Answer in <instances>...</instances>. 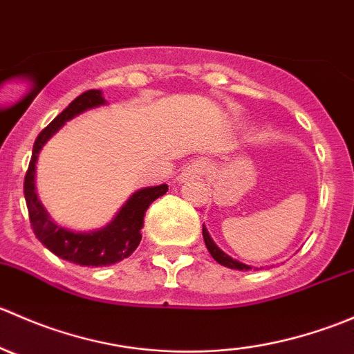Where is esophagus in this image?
<instances>
[{
	"label": "esophagus",
	"mask_w": 354,
	"mask_h": 354,
	"mask_svg": "<svg viewBox=\"0 0 354 354\" xmlns=\"http://www.w3.org/2000/svg\"><path fill=\"white\" fill-rule=\"evenodd\" d=\"M203 169H205V167H203V164L200 162V160L190 162L183 171H181V174L178 176V181H181V183H187V181L197 180L198 176H202L203 174Z\"/></svg>",
	"instance_id": "esophagus-1"
}]
</instances>
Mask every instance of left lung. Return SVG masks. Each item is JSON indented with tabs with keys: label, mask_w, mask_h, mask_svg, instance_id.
Listing matches in <instances>:
<instances>
[{
	"label": "left lung",
	"mask_w": 354,
	"mask_h": 354,
	"mask_svg": "<svg viewBox=\"0 0 354 354\" xmlns=\"http://www.w3.org/2000/svg\"><path fill=\"white\" fill-rule=\"evenodd\" d=\"M202 234H203V241H205L207 250H209V253H210V255H212V259L216 260L217 263H221V266L227 267V269H236V270H250V269H253V267L248 266V263L240 262V260L233 259V257L227 255L226 252H223V250H221L219 246L216 245V241H214L212 238H210V234H209V231H207L205 224H203V227H202ZM260 269H262V267H260ZM257 270H259V267H257Z\"/></svg>",
	"instance_id": "left-lung-1"
}]
</instances>
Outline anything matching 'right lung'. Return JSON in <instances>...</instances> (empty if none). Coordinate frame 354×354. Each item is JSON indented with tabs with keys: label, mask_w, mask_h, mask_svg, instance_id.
I'll use <instances>...</instances> for the list:
<instances>
[{
	"label": "right lung",
	"mask_w": 354,
	"mask_h": 354,
	"mask_svg": "<svg viewBox=\"0 0 354 354\" xmlns=\"http://www.w3.org/2000/svg\"><path fill=\"white\" fill-rule=\"evenodd\" d=\"M102 104H106V99L102 97L101 91H87L71 101L68 108L59 113L35 138L24 183L28 217L37 240L59 259L85 267L111 266L130 257L142 240L140 230L144 226V217L149 205L167 192V185L164 183L157 187L140 188L121 205L111 223L94 231H73L53 221L35 192V164L39 154L49 138L62 130L66 121L73 120L84 111L99 108Z\"/></svg>",
	"instance_id": "right-lung-1"
}]
</instances>
